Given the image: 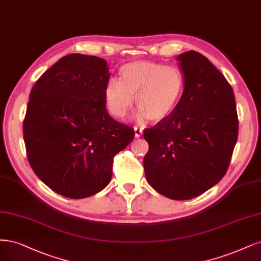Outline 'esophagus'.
I'll use <instances>...</instances> for the list:
<instances>
[{"label":"esophagus","instance_id":"1","mask_svg":"<svg viewBox=\"0 0 261 261\" xmlns=\"http://www.w3.org/2000/svg\"><path fill=\"white\" fill-rule=\"evenodd\" d=\"M134 130H135V137L136 138H139V137H141V135H142V129L141 128H138V127H134Z\"/></svg>","mask_w":261,"mask_h":261}]
</instances>
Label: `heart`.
Listing matches in <instances>:
<instances>
[{"instance_id":"b5f03b06","label":"heart","mask_w":261,"mask_h":261,"mask_svg":"<svg viewBox=\"0 0 261 261\" xmlns=\"http://www.w3.org/2000/svg\"><path fill=\"white\" fill-rule=\"evenodd\" d=\"M122 80L110 77L105 86L108 110L116 118H124L135 102L139 108L138 121L161 122L174 112L180 100L185 81L177 68L151 61H134L124 65Z\"/></svg>"}]
</instances>
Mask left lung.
<instances>
[{
	"label": "left lung",
	"mask_w": 261,
	"mask_h": 261,
	"mask_svg": "<svg viewBox=\"0 0 261 261\" xmlns=\"http://www.w3.org/2000/svg\"><path fill=\"white\" fill-rule=\"evenodd\" d=\"M182 96L164 121L143 130L150 186L172 200H190L220 181L238 140L234 93L220 71L195 50L177 57Z\"/></svg>",
	"instance_id": "left-lung-1"
}]
</instances>
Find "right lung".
Here are the masks:
<instances>
[{
	"instance_id": "add662e5",
	"label": "right lung",
	"mask_w": 261,
	"mask_h": 261,
	"mask_svg": "<svg viewBox=\"0 0 261 261\" xmlns=\"http://www.w3.org/2000/svg\"><path fill=\"white\" fill-rule=\"evenodd\" d=\"M107 61L70 54L31 89L23 121L29 163L40 180L70 199L100 192L112 178L113 158L135 132L106 109Z\"/></svg>"
}]
</instances>
